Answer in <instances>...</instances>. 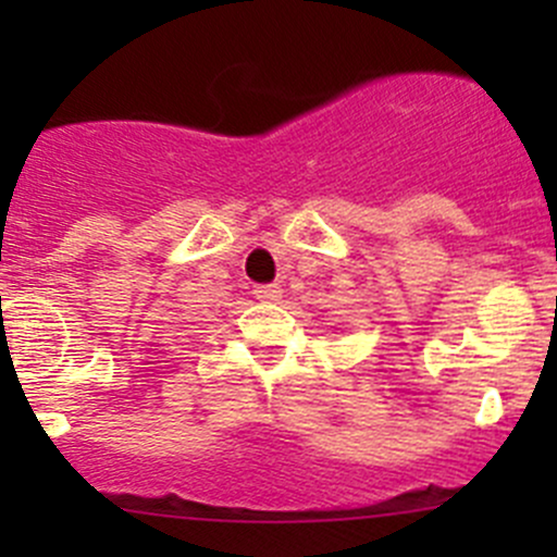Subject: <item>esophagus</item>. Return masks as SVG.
Listing matches in <instances>:
<instances>
[{"instance_id": "esophagus-1", "label": "esophagus", "mask_w": 557, "mask_h": 557, "mask_svg": "<svg viewBox=\"0 0 557 557\" xmlns=\"http://www.w3.org/2000/svg\"><path fill=\"white\" fill-rule=\"evenodd\" d=\"M252 294L258 296L261 301H277L280 296H283V288H280L277 283H269V285H256V290Z\"/></svg>"}]
</instances>
